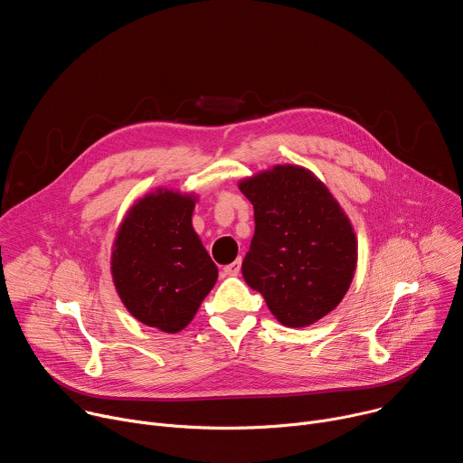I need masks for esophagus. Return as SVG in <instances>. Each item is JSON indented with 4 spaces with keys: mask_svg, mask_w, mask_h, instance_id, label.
<instances>
[{
    "mask_svg": "<svg viewBox=\"0 0 463 463\" xmlns=\"http://www.w3.org/2000/svg\"><path fill=\"white\" fill-rule=\"evenodd\" d=\"M240 269H241V260H236V261H232V263H229V266L223 268V273L229 275V277H236L240 273Z\"/></svg>",
    "mask_w": 463,
    "mask_h": 463,
    "instance_id": "esophagus-1",
    "label": "esophagus"
}]
</instances>
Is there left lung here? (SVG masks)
Masks as SVG:
<instances>
[{"instance_id":"8db88e82","label":"left lung","mask_w":463,"mask_h":463,"mask_svg":"<svg viewBox=\"0 0 463 463\" xmlns=\"http://www.w3.org/2000/svg\"><path fill=\"white\" fill-rule=\"evenodd\" d=\"M254 207L245 282L275 318L306 327L334 311L357 269V236L345 209L307 168L275 165L238 183Z\"/></svg>"}]
</instances>
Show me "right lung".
Listing matches in <instances>:
<instances>
[{
    "label": "right lung",
    "instance_id": "add662e5",
    "mask_svg": "<svg viewBox=\"0 0 463 463\" xmlns=\"http://www.w3.org/2000/svg\"><path fill=\"white\" fill-rule=\"evenodd\" d=\"M200 195L166 186L124 214L111 247L115 291L139 322L165 334L190 324L218 280V268L192 227Z\"/></svg>",
    "mask_w": 463,
    "mask_h": 463
}]
</instances>
